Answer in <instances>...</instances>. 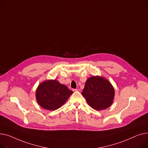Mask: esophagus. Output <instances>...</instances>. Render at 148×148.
Here are the masks:
<instances>
[{"instance_id":"obj_1","label":"esophagus","mask_w":148,"mask_h":148,"mask_svg":"<svg viewBox=\"0 0 148 148\" xmlns=\"http://www.w3.org/2000/svg\"><path fill=\"white\" fill-rule=\"evenodd\" d=\"M78 89H73V91H77Z\"/></svg>"}]
</instances>
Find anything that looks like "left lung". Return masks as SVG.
<instances>
[{
  "label": "left lung",
  "mask_w": 148,
  "mask_h": 148,
  "mask_svg": "<svg viewBox=\"0 0 148 148\" xmlns=\"http://www.w3.org/2000/svg\"><path fill=\"white\" fill-rule=\"evenodd\" d=\"M82 94L92 108L101 110L112 105L115 91L105 78L96 76L88 78L86 81Z\"/></svg>",
  "instance_id": "left-lung-1"
}]
</instances>
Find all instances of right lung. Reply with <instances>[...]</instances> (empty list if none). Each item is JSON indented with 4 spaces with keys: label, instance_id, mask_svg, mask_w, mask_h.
I'll return each instance as SVG.
<instances>
[{
    "label": "right lung",
    "instance_id": "1",
    "mask_svg": "<svg viewBox=\"0 0 148 148\" xmlns=\"http://www.w3.org/2000/svg\"><path fill=\"white\" fill-rule=\"evenodd\" d=\"M72 93V91L57 81L49 80L39 85L36 97L42 108L54 110L62 106Z\"/></svg>",
    "mask_w": 148,
    "mask_h": 148
}]
</instances>
